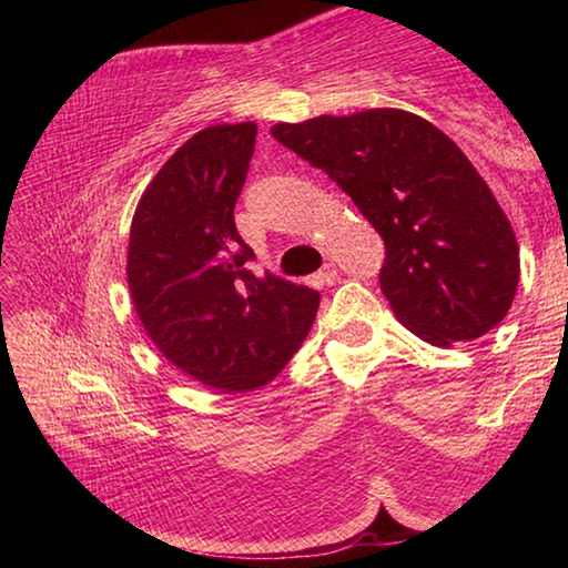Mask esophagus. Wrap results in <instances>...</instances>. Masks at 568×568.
Instances as JSON below:
<instances>
[{"label": "esophagus", "instance_id": "34e87169", "mask_svg": "<svg viewBox=\"0 0 568 568\" xmlns=\"http://www.w3.org/2000/svg\"><path fill=\"white\" fill-rule=\"evenodd\" d=\"M335 277H338V271H335L333 263H325L318 273H315V281L321 285H333Z\"/></svg>", "mask_w": 568, "mask_h": 568}]
</instances>
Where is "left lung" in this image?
<instances>
[{"instance_id":"obj_1","label":"left lung","mask_w":568,"mask_h":568,"mask_svg":"<svg viewBox=\"0 0 568 568\" xmlns=\"http://www.w3.org/2000/svg\"><path fill=\"white\" fill-rule=\"evenodd\" d=\"M271 134L338 182L378 230L381 291L403 328L450 348L506 318L521 273L516 233L486 180L436 124L376 108L277 122Z\"/></svg>"}]
</instances>
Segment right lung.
I'll list each match as a JSON object with an SVG mask.
<instances>
[{
	"mask_svg": "<svg viewBox=\"0 0 568 568\" xmlns=\"http://www.w3.org/2000/svg\"><path fill=\"white\" fill-rule=\"evenodd\" d=\"M255 122L192 134L142 192L132 215L128 285L158 351L207 388L271 383L301 348L321 295L255 275L235 227V200L255 150Z\"/></svg>",
	"mask_w": 568,
	"mask_h": 568,
	"instance_id": "obj_1",
	"label": "right lung"
}]
</instances>
